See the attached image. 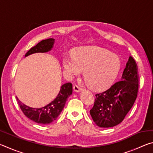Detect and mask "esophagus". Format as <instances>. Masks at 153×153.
I'll return each instance as SVG.
<instances>
[{
    "mask_svg": "<svg viewBox=\"0 0 153 153\" xmlns=\"http://www.w3.org/2000/svg\"><path fill=\"white\" fill-rule=\"evenodd\" d=\"M74 91H76V92H79L82 90V88H81V87L78 86V85L74 84Z\"/></svg>",
    "mask_w": 153,
    "mask_h": 153,
    "instance_id": "34e87169",
    "label": "esophagus"
}]
</instances>
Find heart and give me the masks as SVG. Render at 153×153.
<instances>
[{
	"mask_svg": "<svg viewBox=\"0 0 153 153\" xmlns=\"http://www.w3.org/2000/svg\"><path fill=\"white\" fill-rule=\"evenodd\" d=\"M69 77L79 76L85 71V80L92 90L101 92L112 86L120 71L121 62L118 55L99 47L80 48L74 55L63 59Z\"/></svg>",
	"mask_w": 153,
	"mask_h": 153,
	"instance_id": "obj_1",
	"label": "heart"
}]
</instances>
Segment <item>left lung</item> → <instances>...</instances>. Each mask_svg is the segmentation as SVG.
Here are the masks:
<instances>
[{
    "label": "left lung",
    "mask_w": 153,
    "mask_h": 153,
    "mask_svg": "<svg viewBox=\"0 0 153 153\" xmlns=\"http://www.w3.org/2000/svg\"><path fill=\"white\" fill-rule=\"evenodd\" d=\"M138 91V75L134 59L129 56L121 81L96 96L90 111L93 121L100 128H111L122 121L135 102Z\"/></svg>",
    "instance_id": "1"
}]
</instances>
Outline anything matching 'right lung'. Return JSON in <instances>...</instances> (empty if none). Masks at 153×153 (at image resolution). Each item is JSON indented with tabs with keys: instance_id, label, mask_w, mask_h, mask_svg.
I'll use <instances>...</instances> for the list:
<instances>
[{
	"instance_id": "right-lung-1",
	"label": "right lung",
	"mask_w": 153,
	"mask_h": 153,
	"mask_svg": "<svg viewBox=\"0 0 153 153\" xmlns=\"http://www.w3.org/2000/svg\"><path fill=\"white\" fill-rule=\"evenodd\" d=\"M54 44V39L49 38L38 42L35 46H33L25 54V56L36 53H46L50 51ZM73 88L71 82L63 84L61 87L58 94L53 101L44 105L42 107L33 108L28 107L24 103L21 102L17 98L18 104L22 112L30 120L40 124H49L56 120L63 109L67 98L72 94Z\"/></svg>"
}]
</instances>
